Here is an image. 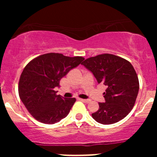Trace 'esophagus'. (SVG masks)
Returning a JSON list of instances; mask_svg holds the SVG:
<instances>
[{
	"mask_svg": "<svg viewBox=\"0 0 157 157\" xmlns=\"http://www.w3.org/2000/svg\"><path fill=\"white\" fill-rule=\"evenodd\" d=\"M80 100L82 102H85V103H89V102H90L89 100H86V99H80Z\"/></svg>",
	"mask_w": 157,
	"mask_h": 157,
	"instance_id": "esophagus-1",
	"label": "esophagus"
}]
</instances>
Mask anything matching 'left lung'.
I'll return each instance as SVG.
<instances>
[{"instance_id":"obj_1","label":"left lung","mask_w":157,"mask_h":157,"mask_svg":"<svg viewBox=\"0 0 157 157\" xmlns=\"http://www.w3.org/2000/svg\"><path fill=\"white\" fill-rule=\"evenodd\" d=\"M89 70L98 83L106 86L105 102L92 117L99 123L109 125L125 117L132 110L140 89L136 71L129 61L111 54H102L81 63Z\"/></svg>"}]
</instances>
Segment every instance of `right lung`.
Returning <instances> with one entry per match:
<instances>
[{
	"label": "right lung",
	"instance_id": "right-lung-1",
	"mask_svg": "<svg viewBox=\"0 0 157 157\" xmlns=\"http://www.w3.org/2000/svg\"><path fill=\"white\" fill-rule=\"evenodd\" d=\"M82 57L48 53L35 57L23 69L18 85L21 101L35 120L55 124L69 113L75 98H64L55 91L68 71L79 66Z\"/></svg>",
	"mask_w": 157,
	"mask_h": 157
}]
</instances>
